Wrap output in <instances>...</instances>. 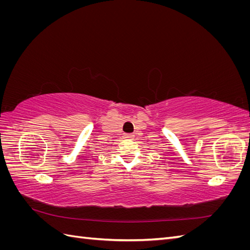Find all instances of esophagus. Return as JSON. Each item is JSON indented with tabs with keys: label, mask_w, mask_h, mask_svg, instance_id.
<instances>
[{
	"label": "esophagus",
	"mask_w": 250,
	"mask_h": 250,
	"mask_svg": "<svg viewBox=\"0 0 250 250\" xmlns=\"http://www.w3.org/2000/svg\"><path fill=\"white\" fill-rule=\"evenodd\" d=\"M134 134L133 133H124V139H133Z\"/></svg>",
	"instance_id": "34e87169"
}]
</instances>
